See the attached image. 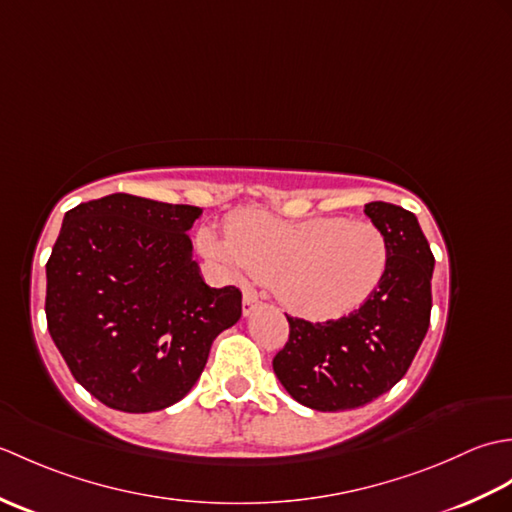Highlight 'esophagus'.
<instances>
[{
	"mask_svg": "<svg viewBox=\"0 0 512 512\" xmlns=\"http://www.w3.org/2000/svg\"><path fill=\"white\" fill-rule=\"evenodd\" d=\"M257 306H259V297H257V292H255V290H246V292H244V303H242V312H244V317H248V314L253 312Z\"/></svg>",
	"mask_w": 512,
	"mask_h": 512,
	"instance_id": "34e87169",
	"label": "esophagus"
}]
</instances>
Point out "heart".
Listing matches in <instances>:
<instances>
[{"instance_id":"1","label":"heart","mask_w":512,"mask_h":512,"mask_svg":"<svg viewBox=\"0 0 512 512\" xmlns=\"http://www.w3.org/2000/svg\"><path fill=\"white\" fill-rule=\"evenodd\" d=\"M200 248L233 273L248 270L292 312L336 319L361 308L387 268L385 235L374 224L341 217L279 220L264 211H235L224 237L200 233Z\"/></svg>"}]
</instances>
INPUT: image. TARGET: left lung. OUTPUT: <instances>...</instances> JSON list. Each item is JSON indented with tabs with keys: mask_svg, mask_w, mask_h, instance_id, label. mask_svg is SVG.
Instances as JSON below:
<instances>
[{
	"mask_svg": "<svg viewBox=\"0 0 512 512\" xmlns=\"http://www.w3.org/2000/svg\"><path fill=\"white\" fill-rule=\"evenodd\" d=\"M387 242V268L361 308L341 319L286 314L290 334L273 358L288 394L317 411H347L383 396L407 374L431 319L433 253L411 211L365 204Z\"/></svg>",
	"mask_w": 512,
	"mask_h": 512,
	"instance_id": "1",
	"label": "left lung"
}]
</instances>
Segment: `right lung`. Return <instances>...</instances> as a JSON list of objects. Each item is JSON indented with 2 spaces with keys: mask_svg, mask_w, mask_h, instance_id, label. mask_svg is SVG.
I'll list each match as a JSON object with an SVG mask.
<instances>
[{
  "mask_svg": "<svg viewBox=\"0 0 512 512\" xmlns=\"http://www.w3.org/2000/svg\"><path fill=\"white\" fill-rule=\"evenodd\" d=\"M200 206L129 193L74 206L46 264V319L74 380L103 405L160 411L189 394L242 292L211 288L187 235Z\"/></svg>",
  "mask_w": 512,
  "mask_h": 512,
  "instance_id": "1",
  "label": "right lung"
}]
</instances>
